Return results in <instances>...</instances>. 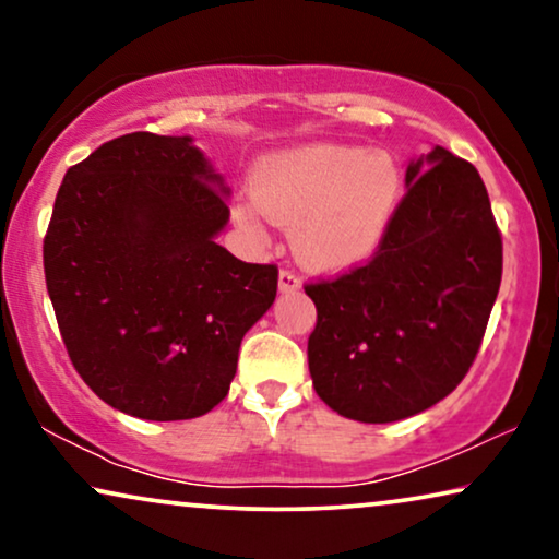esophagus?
I'll use <instances>...</instances> for the list:
<instances>
[{"label": "esophagus", "instance_id": "1", "mask_svg": "<svg viewBox=\"0 0 559 559\" xmlns=\"http://www.w3.org/2000/svg\"><path fill=\"white\" fill-rule=\"evenodd\" d=\"M295 289H300V277H297L295 272L282 270L280 272V293H295Z\"/></svg>", "mask_w": 559, "mask_h": 559}]
</instances>
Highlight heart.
<instances>
[{"mask_svg": "<svg viewBox=\"0 0 559 559\" xmlns=\"http://www.w3.org/2000/svg\"><path fill=\"white\" fill-rule=\"evenodd\" d=\"M402 195L392 152L318 142L264 157L254 188L236 195L234 218L257 239L277 224L295 226V257L316 272H341L379 249Z\"/></svg>", "mask_w": 559, "mask_h": 559, "instance_id": "1", "label": "heart"}]
</instances>
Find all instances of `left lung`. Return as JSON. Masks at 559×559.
Returning a JSON list of instances; mask_svg holds the SVG:
<instances>
[{
    "instance_id": "left-lung-1",
    "label": "left lung",
    "mask_w": 559,
    "mask_h": 559,
    "mask_svg": "<svg viewBox=\"0 0 559 559\" xmlns=\"http://www.w3.org/2000/svg\"><path fill=\"white\" fill-rule=\"evenodd\" d=\"M404 182L377 257L305 287L318 310L312 386L371 425L419 415L461 384L501 285V236L476 167L435 144Z\"/></svg>"
}]
</instances>
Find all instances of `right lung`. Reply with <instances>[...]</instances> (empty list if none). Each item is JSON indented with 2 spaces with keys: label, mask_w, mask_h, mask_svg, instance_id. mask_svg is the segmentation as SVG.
I'll use <instances>...</instances> for the list:
<instances>
[{
  "label": "right lung",
  "mask_w": 559,
  "mask_h": 559,
  "mask_svg": "<svg viewBox=\"0 0 559 559\" xmlns=\"http://www.w3.org/2000/svg\"><path fill=\"white\" fill-rule=\"evenodd\" d=\"M226 195L190 134L117 136L66 173L45 282L75 371L109 407L173 423L228 394L241 338L277 297V266L216 243Z\"/></svg>",
  "instance_id": "obj_1"
}]
</instances>
